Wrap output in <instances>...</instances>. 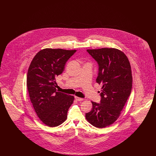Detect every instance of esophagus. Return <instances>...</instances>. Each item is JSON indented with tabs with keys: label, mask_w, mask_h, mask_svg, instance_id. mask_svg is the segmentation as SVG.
I'll return each mask as SVG.
<instances>
[{
	"label": "esophagus",
	"mask_w": 156,
	"mask_h": 156,
	"mask_svg": "<svg viewBox=\"0 0 156 156\" xmlns=\"http://www.w3.org/2000/svg\"><path fill=\"white\" fill-rule=\"evenodd\" d=\"M75 99L76 101H82L83 100V98H80V97H76V96L75 97Z\"/></svg>",
	"instance_id": "esophagus-1"
}]
</instances>
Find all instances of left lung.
Listing matches in <instances>:
<instances>
[{
	"label": "left lung",
	"instance_id": "1",
	"mask_svg": "<svg viewBox=\"0 0 156 156\" xmlns=\"http://www.w3.org/2000/svg\"><path fill=\"white\" fill-rule=\"evenodd\" d=\"M98 64L96 81L102 84L100 103L92 101V109L85 114L95 127L104 128L113 123L120 116L132 88L129 61L124 52L116 48L87 50Z\"/></svg>",
	"mask_w": 156,
	"mask_h": 156
}]
</instances>
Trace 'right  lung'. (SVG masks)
<instances>
[{"label": "right lung", "instance_id": "1", "mask_svg": "<svg viewBox=\"0 0 156 156\" xmlns=\"http://www.w3.org/2000/svg\"><path fill=\"white\" fill-rule=\"evenodd\" d=\"M76 50L45 48L34 56L27 74L30 101L38 117L45 125L56 127L67 118L74 97L57 92L55 78L61 74Z\"/></svg>", "mask_w": 156, "mask_h": 156}]
</instances>
